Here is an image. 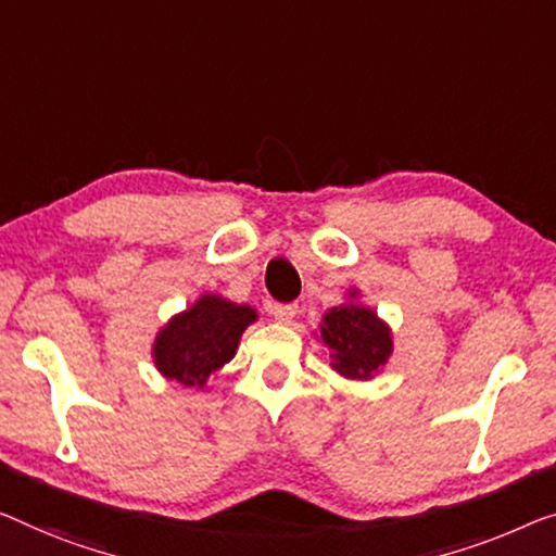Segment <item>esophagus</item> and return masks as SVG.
<instances>
[{
	"mask_svg": "<svg viewBox=\"0 0 556 556\" xmlns=\"http://www.w3.org/2000/svg\"><path fill=\"white\" fill-rule=\"evenodd\" d=\"M296 309H300V306H296L294 302H287V304H275V306H271V314H275L277 321H292Z\"/></svg>",
	"mask_w": 556,
	"mask_h": 556,
	"instance_id": "obj_1",
	"label": "esophagus"
}]
</instances>
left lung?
<instances>
[{"instance_id": "obj_1", "label": "left lung", "mask_w": 556, "mask_h": 556, "mask_svg": "<svg viewBox=\"0 0 556 556\" xmlns=\"http://www.w3.org/2000/svg\"><path fill=\"white\" fill-rule=\"evenodd\" d=\"M357 296V292H352ZM331 367L346 379H369L392 354V334L377 312L357 302L331 306L321 325Z\"/></svg>"}]
</instances>
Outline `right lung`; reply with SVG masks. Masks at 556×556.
I'll use <instances>...</instances> for the list:
<instances>
[{
    "label": "right lung",
    "mask_w": 556,
    "mask_h": 556,
    "mask_svg": "<svg viewBox=\"0 0 556 556\" xmlns=\"http://www.w3.org/2000/svg\"><path fill=\"white\" fill-rule=\"evenodd\" d=\"M256 319L247 304L204 294L154 339V364L167 379L199 387L235 357L239 337Z\"/></svg>",
    "instance_id": "1"
}]
</instances>
